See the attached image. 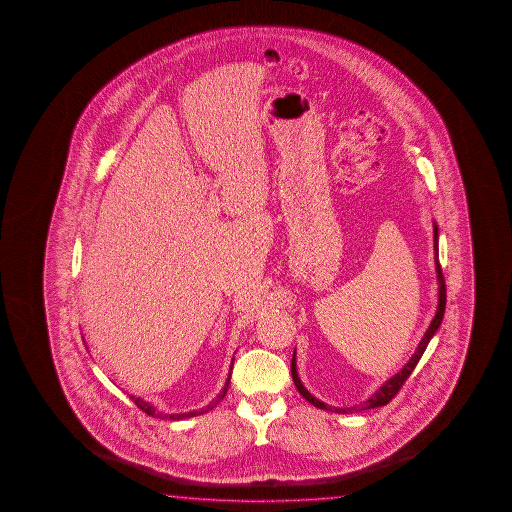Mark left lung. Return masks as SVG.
Masks as SVG:
<instances>
[{"instance_id": "obj_1", "label": "left lung", "mask_w": 512, "mask_h": 512, "mask_svg": "<svg viewBox=\"0 0 512 512\" xmlns=\"http://www.w3.org/2000/svg\"><path fill=\"white\" fill-rule=\"evenodd\" d=\"M434 254L435 272H437V281H439V304H437V312H435L434 321L430 322V326H428V330H426L425 337L421 338V342H419V346H417L416 353H414L412 358L408 360L407 365H405L398 374H394L390 380L383 383L382 387L376 390L373 396L367 399V401L360 403V405H355V407L346 408L330 407V405H326L324 401H319V399L315 398L313 394L308 392V389H306L303 383H301V380H299L294 353V358H292V380H294L297 390L301 392V396H303L304 399H308V401L312 403L313 407L322 408V410H330V412H337V414H355V412H362V410H367V408L383 407V405H387L390 399L394 398V396L398 394L399 389L403 387V383L407 382V378L410 376V373L416 369L417 362L421 360V356L425 353V349L426 346H428V342H430V338L434 337L435 331L439 330L442 317H444V308H446V285H444V276H442L441 263H439V229H437V224H435V222Z\"/></svg>"}]
</instances>
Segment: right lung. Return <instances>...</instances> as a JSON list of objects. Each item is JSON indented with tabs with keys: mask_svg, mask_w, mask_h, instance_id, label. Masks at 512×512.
I'll return each instance as SVG.
<instances>
[{
	"mask_svg": "<svg viewBox=\"0 0 512 512\" xmlns=\"http://www.w3.org/2000/svg\"><path fill=\"white\" fill-rule=\"evenodd\" d=\"M231 371H233V364H231V369H229V376H227V382L226 385H224V389H222V392L218 394L217 399H215L213 403H209L208 407L200 408V410L186 412V414H161V412H156V408L152 407V405L147 403V401H143V399L134 398V396H130V399H132V401L136 403V407L141 408L147 416L163 417V419H172V421H179V419H186V417L200 416V414H206L208 410H211V408L217 405L218 401H222V399H224L227 389H229V382H231V380H229V378H231Z\"/></svg>",
	"mask_w": 512,
	"mask_h": 512,
	"instance_id": "right-lung-1",
	"label": "right lung"
}]
</instances>
